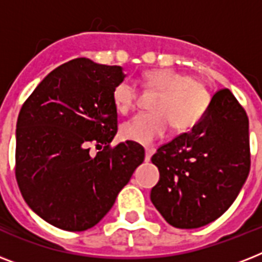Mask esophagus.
<instances>
[{
	"mask_svg": "<svg viewBox=\"0 0 262 262\" xmlns=\"http://www.w3.org/2000/svg\"><path fill=\"white\" fill-rule=\"evenodd\" d=\"M154 152H155V148L154 147H145V162L151 160V156Z\"/></svg>",
	"mask_w": 262,
	"mask_h": 262,
	"instance_id": "esophagus-1",
	"label": "esophagus"
}]
</instances>
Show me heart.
Returning <instances> with one entry per match:
<instances>
[{
  "label": "heart",
  "mask_w": 262,
  "mask_h": 262,
  "mask_svg": "<svg viewBox=\"0 0 262 262\" xmlns=\"http://www.w3.org/2000/svg\"><path fill=\"white\" fill-rule=\"evenodd\" d=\"M144 85L162 94L154 103L155 111L139 113L122 125L123 137L135 143H154L163 137L171 125L178 132L189 130L200 122L211 102L203 81L171 68L147 72ZM113 102L119 113L127 114L139 104L140 90L135 83L123 80L113 90Z\"/></svg>",
  "instance_id": "b5f03b06"
}]
</instances>
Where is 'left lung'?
<instances>
[{
  "label": "left lung",
  "instance_id": "obj_1",
  "mask_svg": "<svg viewBox=\"0 0 262 262\" xmlns=\"http://www.w3.org/2000/svg\"><path fill=\"white\" fill-rule=\"evenodd\" d=\"M151 160L160 172L151 190L160 215L172 227H203L227 211L248 178V114L231 91H217L201 121Z\"/></svg>",
  "mask_w": 262,
  "mask_h": 262
}]
</instances>
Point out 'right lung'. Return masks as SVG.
Masks as SVG:
<instances>
[{
  "label": "right lung",
  "instance_id": "obj_1",
  "mask_svg": "<svg viewBox=\"0 0 262 262\" xmlns=\"http://www.w3.org/2000/svg\"><path fill=\"white\" fill-rule=\"evenodd\" d=\"M123 79L121 67L76 58L50 72L23 103L16 181L28 207L54 227H94L144 162L135 141L110 145L118 132L113 90Z\"/></svg>",
  "mask_w": 262,
  "mask_h": 262
}]
</instances>
